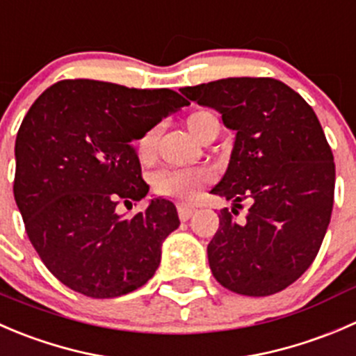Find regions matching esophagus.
Segmentation results:
<instances>
[{"mask_svg":"<svg viewBox=\"0 0 356 356\" xmlns=\"http://www.w3.org/2000/svg\"><path fill=\"white\" fill-rule=\"evenodd\" d=\"M193 213H195V207L183 206V204H179V206H178V216H179V220H181V221L190 220Z\"/></svg>","mask_w":356,"mask_h":356,"instance_id":"1","label":"esophagus"}]
</instances>
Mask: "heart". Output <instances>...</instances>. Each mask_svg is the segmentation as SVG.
Segmentation results:
<instances>
[{
	"mask_svg": "<svg viewBox=\"0 0 356 356\" xmlns=\"http://www.w3.org/2000/svg\"><path fill=\"white\" fill-rule=\"evenodd\" d=\"M216 115L211 111H195L186 118V128L193 136L199 135L207 119ZM218 119V118H216ZM157 142V128H150L143 133L136 142V152L140 161H149L154 156ZM213 179V173L206 168H193V170H163L152 177V188L157 195L177 200H192L206 183Z\"/></svg>",
	"mask_w": 356,
	"mask_h": 356,
	"instance_id": "heart-1",
	"label": "heart"
}]
</instances>
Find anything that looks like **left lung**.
<instances>
[{
  "label": "left lung",
  "instance_id": "left-lung-1",
  "mask_svg": "<svg viewBox=\"0 0 356 356\" xmlns=\"http://www.w3.org/2000/svg\"><path fill=\"white\" fill-rule=\"evenodd\" d=\"M179 91L216 108L237 133L227 173L211 190L235 206L220 211L207 245L211 272L242 296L280 293L316 258L332 214L336 166L322 126L305 98L273 77H227ZM244 200L252 207L237 222Z\"/></svg>",
  "mask_w": 356,
  "mask_h": 356
}]
</instances>
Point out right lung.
I'll use <instances>...</instances> for the list:
<instances>
[{
  "instance_id": "obj_1",
  "label": "right lung",
  "mask_w": 356,
  "mask_h": 356,
  "mask_svg": "<svg viewBox=\"0 0 356 356\" xmlns=\"http://www.w3.org/2000/svg\"><path fill=\"white\" fill-rule=\"evenodd\" d=\"M188 105L177 91L63 79L40 95L15 142L13 195L27 237L55 277L88 298H118L149 282L177 207L149 192L133 142Z\"/></svg>"
}]
</instances>
